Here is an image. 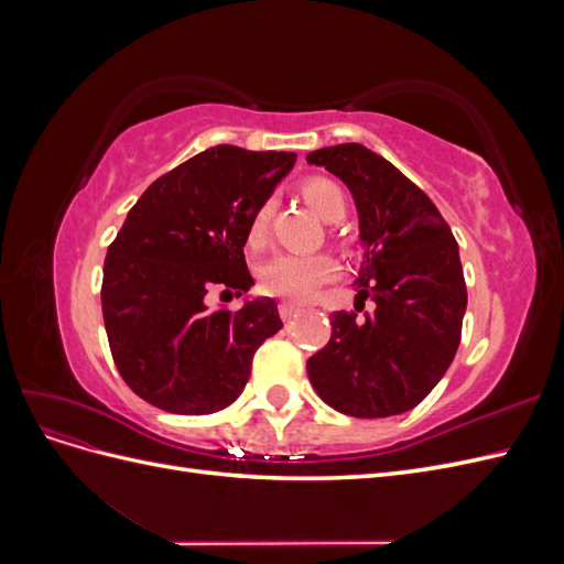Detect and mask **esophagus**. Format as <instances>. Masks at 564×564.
<instances>
[{"label": "esophagus", "instance_id": "esophagus-1", "mask_svg": "<svg viewBox=\"0 0 564 564\" xmlns=\"http://www.w3.org/2000/svg\"><path fill=\"white\" fill-rule=\"evenodd\" d=\"M301 313V308L296 303H289V301H284V303H280V315H282V319L284 322H289V319H294L296 315Z\"/></svg>", "mask_w": 564, "mask_h": 564}]
</instances>
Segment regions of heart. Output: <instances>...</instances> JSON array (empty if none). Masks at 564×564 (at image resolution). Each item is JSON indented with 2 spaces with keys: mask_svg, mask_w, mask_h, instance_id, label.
I'll list each match as a JSON object with an SVG mask.
<instances>
[{
  "mask_svg": "<svg viewBox=\"0 0 564 564\" xmlns=\"http://www.w3.org/2000/svg\"><path fill=\"white\" fill-rule=\"evenodd\" d=\"M303 199L322 220H340L346 216L348 199L340 187L329 178H308L301 185ZM272 214V199H263L253 209L247 228V240L259 247L268 232V220ZM338 265L327 253H278L259 268V284L265 294L289 301H308L319 286L336 278Z\"/></svg>",
  "mask_w": 564,
  "mask_h": 564,
  "instance_id": "b5f03b06",
  "label": "heart"
}]
</instances>
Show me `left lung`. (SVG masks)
<instances>
[{"mask_svg": "<svg viewBox=\"0 0 564 564\" xmlns=\"http://www.w3.org/2000/svg\"><path fill=\"white\" fill-rule=\"evenodd\" d=\"M308 164L344 181L365 247L355 311L332 315V338L308 360L317 395L336 412L383 419L414 409L449 369L466 315L458 245L431 197L360 143L319 148Z\"/></svg>", "mask_w": 564, "mask_h": 564, "instance_id": "obj_1", "label": "left lung"}]
</instances>
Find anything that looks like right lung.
Segmentation results:
<instances>
[{
    "label": "right lung",
    "instance_id": "1",
    "mask_svg": "<svg viewBox=\"0 0 564 564\" xmlns=\"http://www.w3.org/2000/svg\"><path fill=\"white\" fill-rule=\"evenodd\" d=\"M294 152L216 145L152 183L104 265V319L127 386L164 412L212 414L245 390L251 357L282 329L278 303L209 311L212 286L249 292L253 209L292 172Z\"/></svg>",
    "mask_w": 564,
    "mask_h": 564
}]
</instances>
